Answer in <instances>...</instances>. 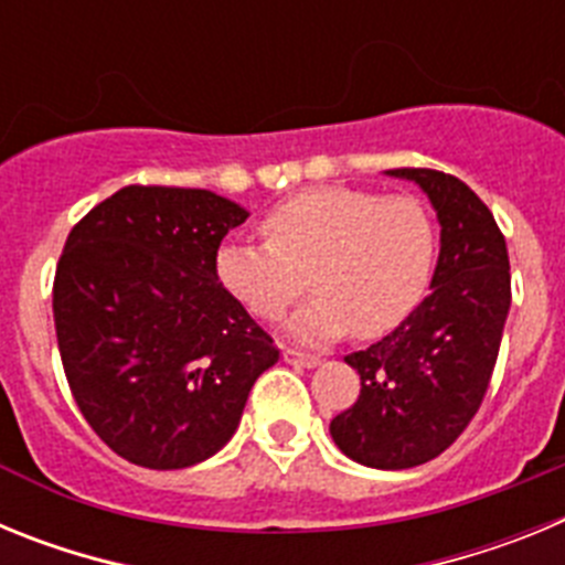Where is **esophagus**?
Returning <instances> with one entry per match:
<instances>
[{"label":"esophagus","mask_w":565,"mask_h":565,"mask_svg":"<svg viewBox=\"0 0 565 565\" xmlns=\"http://www.w3.org/2000/svg\"><path fill=\"white\" fill-rule=\"evenodd\" d=\"M282 359H286L288 364H297V367H317L322 359L313 356V353H306V351H297V348H286L282 351Z\"/></svg>","instance_id":"34e87169"}]
</instances>
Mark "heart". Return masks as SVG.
<instances>
[{"label":"heart","instance_id":"obj_1","mask_svg":"<svg viewBox=\"0 0 565 565\" xmlns=\"http://www.w3.org/2000/svg\"><path fill=\"white\" fill-rule=\"evenodd\" d=\"M266 243L228 239L217 248V279L234 302L277 322L308 282L317 291L288 322L299 342L353 331L376 339L416 311L430 288L438 234L413 194L356 186L297 192L259 223Z\"/></svg>","mask_w":565,"mask_h":565}]
</instances>
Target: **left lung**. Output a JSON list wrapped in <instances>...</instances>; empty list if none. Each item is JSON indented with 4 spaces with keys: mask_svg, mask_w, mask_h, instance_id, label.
Here are the masks:
<instances>
[{
    "mask_svg": "<svg viewBox=\"0 0 565 565\" xmlns=\"http://www.w3.org/2000/svg\"><path fill=\"white\" fill-rule=\"evenodd\" d=\"M418 183L441 223L430 297L376 344L344 356L362 379L353 407L331 422L339 450L373 469L441 456L472 422L507 326V239L487 203L436 169H387Z\"/></svg>",
    "mask_w": 565,
    "mask_h": 565,
    "instance_id": "obj_1",
    "label": "left lung"
}]
</instances>
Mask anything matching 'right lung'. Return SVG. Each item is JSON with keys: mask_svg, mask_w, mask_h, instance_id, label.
I'll return each mask as SVG.
<instances>
[{"mask_svg": "<svg viewBox=\"0 0 565 565\" xmlns=\"http://www.w3.org/2000/svg\"><path fill=\"white\" fill-rule=\"evenodd\" d=\"M246 217L209 189L124 186L64 243L53 282L64 376L96 436L138 467L223 450L279 359L214 268Z\"/></svg>", "mask_w": 565, "mask_h": 565, "instance_id": "obj_1", "label": "right lung"}]
</instances>
